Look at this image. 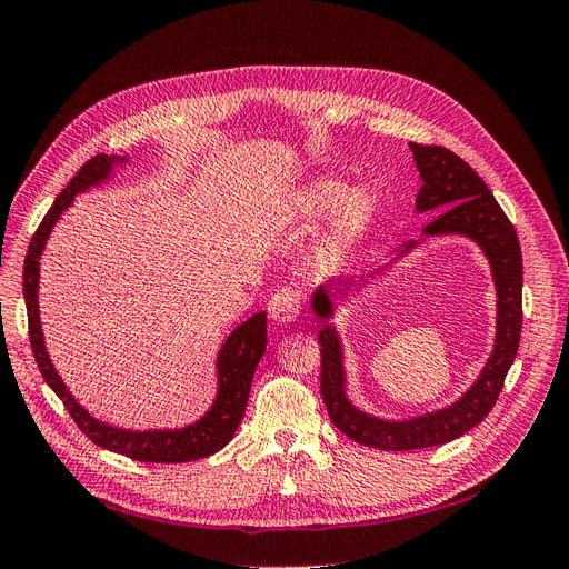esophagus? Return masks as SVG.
I'll use <instances>...</instances> for the list:
<instances>
[{
	"mask_svg": "<svg viewBox=\"0 0 569 569\" xmlns=\"http://www.w3.org/2000/svg\"><path fill=\"white\" fill-rule=\"evenodd\" d=\"M300 311H302V300H300L298 292L290 290V288L273 292L271 300H269V317H271V321H277L281 326L298 321Z\"/></svg>",
	"mask_w": 569,
	"mask_h": 569,
	"instance_id": "34e87169",
	"label": "esophagus"
}]
</instances>
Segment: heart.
Here are the masks:
<instances>
[{"label": "heart", "instance_id": "heart-1", "mask_svg": "<svg viewBox=\"0 0 569 569\" xmlns=\"http://www.w3.org/2000/svg\"><path fill=\"white\" fill-rule=\"evenodd\" d=\"M290 216L307 222H319L332 213L323 237V256L340 260L363 239L377 213V197L370 187H356L332 178L313 180L292 197Z\"/></svg>", "mask_w": 569, "mask_h": 569}]
</instances>
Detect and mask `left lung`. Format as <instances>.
I'll return each mask as SVG.
<instances>
[{
	"instance_id": "1",
	"label": "left lung",
	"mask_w": 569,
	"mask_h": 569,
	"mask_svg": "<svg viewBox=\"0 0 569 569\" xmlns=\"http://www.w3.org/2000/svg\"><path fill=\"white\" fill-rule=\"evenodd\" d=\"M422 187L415 199L417 213H440L422 234L465 237L486 256L497 296L495 345L486 366L471 387L446 408H436L403 419L377 417L356 406L347 393L345 342L338 330V307L356 277L332 279L317 286L309 300L311 311L323 321L321 345V396L332 425L345 436L377 450H419L443 446L467 433L488 417L511 370L522 328V258L516 229L503 216L497 199L473 168L446 147L410 144ZM419 241L393 250V260L408 256Z\"/></svg>"
}]
</instances>
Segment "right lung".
Instances as JSON below:
<instances>
[{"label":"right lung","instance_id":"right-lung-1","mask_svg":"<svg viewBox=\"0 0 569 569\" xmlns=\"http://www.w3.org/2000/svg\"><path fill=\"white\" fill-rule=\"evenodd\" d=\"M129 154H98L79 168V173L62 189L53 206L49 208L47 218L41 220L37 234L30 241L26 267H23V296L28 307L30 323V345L34 351V361L44 375L47 385L56 391V396L68 408L77 427L87 433L96 446L131 457L136 461H161V465H182V461H194L222 450L231 438H234L241 417L246 412L250 382L256 368L267 349V313H252L241 326H237L227 335L216 359V398L208 410L184 427H163V429H129L117 427L93 417L83 408L74 393L62 382L51 356L47 351L44 330L39 319V260L44 256L47 241L53 227L62 218V213L74 203L77 194L89 192L91 187H100L108 182L119 168L126 166Z\"/></svg>","mask_w":569,"mask_h":569}]
</instances>
